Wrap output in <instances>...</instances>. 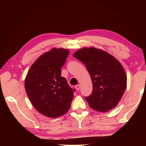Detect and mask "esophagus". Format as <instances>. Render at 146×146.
Listing matches in <instances>:
<instances>
[{
    "instance_id": "1",
    "label": "esophagus",
    "mask_w": 146,
    "mask_h": 146,
    "mask_svg": "<svg viewBox=\"0 0 146 146\" xmlns=\"http://www.w3.org/2000/svg\"><path fill=\"white\" fill-rule=\"evenodd\" d=\"M80 87H81V86H80V85H77L75 86V88L76 89V90H79L80 89Z\"/></svg>"
}]
</instances>
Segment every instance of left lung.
<instances>
[{"label":"left lung","mask_w":146,"mask_h":146,"mask_svg":"<svg viewBox=\"0 0 146 146\" xmlns=\"http://www.w3.org/2000/svg\"><path fill=\"white\" fill-rule=\"evenodd\" d=\"M73 56L85 65L91 77L93 91L85 97L90 107L104 112L115 107L127 85V76L121 64L108 52L95 48L80 49Z\"/></svg>","instance_id":"left-lung-1"}]
</instances>
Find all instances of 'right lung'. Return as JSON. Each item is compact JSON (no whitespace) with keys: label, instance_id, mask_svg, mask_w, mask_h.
<instances>
[{"label":"right lung","instance_id":"obj_1","mask_svg":"<svg viewBox=\"0 0 146 146\" xmlns=\"http://www.w3.org/2000/svg\"><path fill=\"white\" fill-rule=\"evenodd\" d=\"M69 52L65 49H52L39 56L27 74V95L36 110L46 117H60L70 108L75 89L61 76Z\"/></svg>","mask_w":146,"mask_h":146}]
</instances>
